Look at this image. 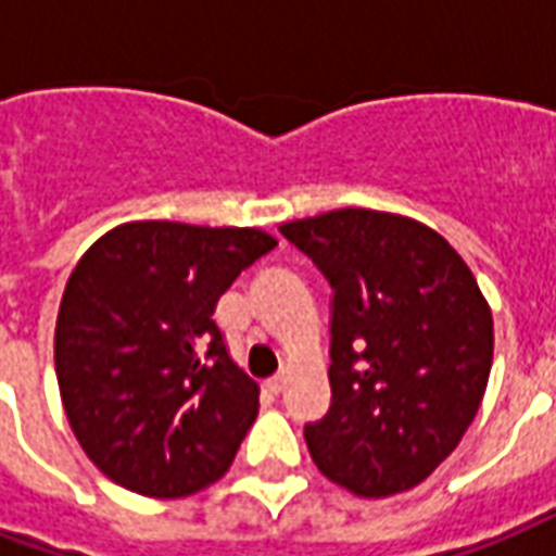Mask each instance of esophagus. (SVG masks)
Wrapping results in <instances>:
<instances>
[{"label": "esophagus", "instance_id": "1", "mask_svg": "<svg viewBox=\"0 0 556 556\" xmlns=\"http://www.w3.org/2000/svg\"><path fill=\"white\" fill-rule=\"evenodd\" d=\"M282 387H286V378H282V375H277V378H270V381H267V390H270L274 396L282 393Z\"/></svg>", "mask_w": 556, "mask_h": 556}]
</instances>
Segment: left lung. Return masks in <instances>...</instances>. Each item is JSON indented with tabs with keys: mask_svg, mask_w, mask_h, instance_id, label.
<instances>
[{
	"mask_svg": "<svg viewBox=\"0 0 556 556\" xmlns=\"http://www.w3.org/2000/svg\"><path fill=\"white\" fill-rule=\"evenodd\" d=\"M325 274L330 408L303 426L318 470L361 497L429 477L473 422L494 327L470 267L417 219L339 207L279 226Z\"/></svg>",
	"mask_w": 556,
	"mask_h": 556,
	"instance_id": "1",
	"label": "left lung"
}]
</instances>
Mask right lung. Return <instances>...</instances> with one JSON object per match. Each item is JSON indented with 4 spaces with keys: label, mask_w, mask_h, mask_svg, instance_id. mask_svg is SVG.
Returning a JSON list of instances; mask_svg holds the SVG:
<instances>
[{
    "label": "right lung",
    "mask_w": 556,
    "mask_h": 556,
    "mask_svg": "<svg viewBox=\"0 0 556 556\" xmlns=\"http://www.w3.org/2000/svg\"><path fill=\"white\" fill-rule=\"evenodd\" d=\"M274 247L258 229L148 219L79 258L55 321V375L79 446L115 485L169 501L229 470L258 387L211 315Z\"/></svg>",
    "instance_id": "1"
}]
</instances>
